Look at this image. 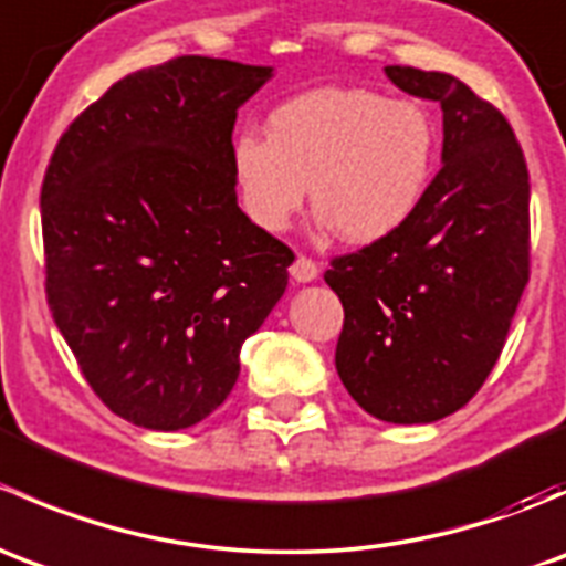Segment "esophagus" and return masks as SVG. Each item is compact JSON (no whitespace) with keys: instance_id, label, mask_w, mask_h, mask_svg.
I'll return each mask as SVG.
<instances>
[{"instance_id":"1","label":"esophagus","mask_w":566,"mask_h":566,"mask_svg":"<svg viewBox=\"0 0 566 566\" xmlns=\"http://www.w3.org/2000/svg\"><path fill=\"white\" fill-rule=\"evenodd\" d=\"M317 273H319L317 262L306 254H298L293 265H290V276H293L295 282H315Z\"/></svg>"}]
</instances>
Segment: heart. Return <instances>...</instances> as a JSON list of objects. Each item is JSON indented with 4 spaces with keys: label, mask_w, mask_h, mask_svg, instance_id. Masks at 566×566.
Wrapping results in <instances>:
<instances>
[{
    "label": "heart",
    "mask_w": 566,
    "mask_h": 566,
    "mask_svg": "<svg viewBox=\"0 0 566 566\" xmlns=\"http://www.w3.org/2000/svg\"><path fill=\"white\" fill-rule=\"evenodd\" d=\"M438 145L436 119L416 101L323 87L273 108L268 136L243 130L232 142V177L260 230H287L312 186L319 227L367 247L419 213Z\"/></svg>",
    "instance_id": "b5f03b06"
}]
</instances>
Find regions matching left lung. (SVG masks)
Instances as JSON below:
<instances>
[{
    "label": "left lung",
    "mask_w": 566,
    "mask_h": 566,
    "mask_svg": "<svg viewBox=\"0 0 566 566\" xmlns=\"http://www.w3.org/2000/svg\"><path fill=\"white\" fill-rule=\"evenodd\" d=\"M386 76L443 112V167L391 238L331 260L345 323L336 373L375 419L430 424L460 410L504 350L528 284V169L504 114L449 73Z\"/></svg>",
    "instance_id": "obj_1"
}]
</instances>
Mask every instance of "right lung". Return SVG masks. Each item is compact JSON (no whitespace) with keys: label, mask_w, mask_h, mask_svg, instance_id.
<instances>
[{"label":"right lung","mask_w":566,"mask_h":566,"mask_svg":"<svg viewBox=\"0 0 566 566\" xmlns=\"http://www.w3.org/2000/svg\"><path fill=\"white\" fill-rule=\"evenodd\" d=\"M271 67L175 56L119 78L51 153L45 301L112 413L186 430L241 373L295 254L238 208L232 128Z\"/></svg>","instance_id":"1"}]
</instances>
